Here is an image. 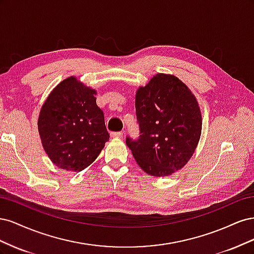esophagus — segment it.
Segmentation results:
<instances>
[{
	"mask_svg": "<svg viewBox=\"0 0 254 254\" xmlns=\"http://www.w3.org/2000/svg\"><path fill=\"white\" fill-rule=\"evenodd\" d=\"M110 134H111L112 137H123V132H120V131H118V132H111Z\"/></svg>",
	"mask_w": 254,
	"mask_h": 254,
	"instance_id": "esophagus-1",
	"label": "esophagus"
}]
</instances>
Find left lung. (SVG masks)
<instances>
[{"label":"left lung","instance_id":"8db88e82","mask_svg":"<svg viewBox=\"0 0 254 254\" xmlns=\"http://www.w3.org/2000/svg\"><path fill=\"white\" fill-rule=\"evenodd\" d=\"M137 140L126 144L142 170L166 177L181 170L200 139L202 119L195 95L178 77L159 73L135 94Z\"/></svg>","mask_w":254,"mask_h":254}]
</instances>
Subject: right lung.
I'll return each mask as SVG.
<instances>
[{
	"label": "right lung",
	"instance_id": "add662e5",
	"mask_svg": "<svg viewBox=\"0 0 254 254\" xmlns=\"http://www.w3.org/2000/svg\"><path fill=\"white\" fill-rule=\"evenodd\" d=\"M96 91L71 76L54 89L43 104L38 130L52 162L65 171L81 172L109 140Z\"/></svg>",
	"mask_w": 254,
	"mask_h": 254
}]
</instances>
